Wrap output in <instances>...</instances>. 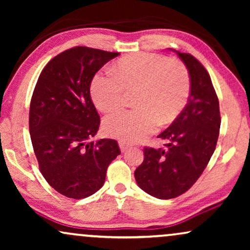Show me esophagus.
<instances>
[{
  "label": "esophagus",
  "mask_w": 250,
  "mask_h": 250,
  "mask_svg": "<svg viewBox=\"0 0 250 250\" xmlns=\"http://www.w3.org/2000/svg\"><path fill=\"white\" fill-rule=\"evenodd\" d=\"M119 148H121L122 152H125L126 150L129 148V146L126 145V143H124V142H119Z\"/></svg>",
  "instance_id": "1"
}]
</instances>
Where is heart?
<instances>
[{
	"label": "heart",
	"instance_id": "obj_1",
	"mask_svg": "<svg viewBox=\"0 0 250 250\" xmlns=\"http://www.w3.org/2000/svg\"><path fill=\"white\" fill-rule=\"evenodd\" d=\"M111 71L97 74L91 83V97L101 111L124 105L128 92L138 91L139 109L109 115L104 121L107 135L122 142H139L167 124L182 111L190 93V77L182 63L155 53L123 58Z\"/></svg>",
	"mask_w": 250,
	"mask_h": 250
}]
</instances>
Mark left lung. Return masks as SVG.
Returning <instances> with one entry per match:
<instances>
[{
	"label": "left lung",
	"instance_id": "1",
	"mask_svg": "<svg viewBox=\"0 0 250 250\" xmlns=\"http://www.w3.org/2000/svg\"><path fill=\"white\" fill-rule=\"evenodd\" d=\"M172 51L189 71V100L158 135L167 141L165 149H143L145 159L134 172L138 186L158 199L179 197L199 179L216 148L221 126L220 104L209 74L191 54Z\"/></svg>",
	"mask_w": 250,
	"mask_h": 250
}]
</instances>
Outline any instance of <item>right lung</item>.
<instances>
[{
    "instance_id": "right-lung-1",
    "label": "right lung",
    "mask_w": 250,
    "mask_h": 250,
    "mask_svg": "<svg viewBox=\"0 0 250 250\" xmlns=\"http://www.w3.org/2000/svg\"><path fill=\"white\" fill-rule=\"evenodd\" d=\"M118 52L76 46L54 57L37 80L29 108V133L41 173L64 197L83 199L104 186L121 153L116 140L91 139L100 117L91 100L94 75Z\"/></svg>"
}]
</instances>
